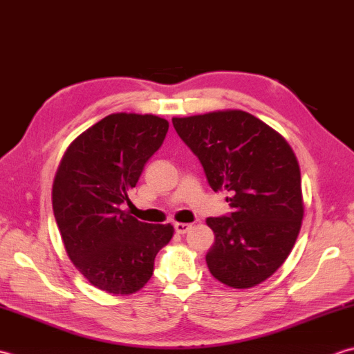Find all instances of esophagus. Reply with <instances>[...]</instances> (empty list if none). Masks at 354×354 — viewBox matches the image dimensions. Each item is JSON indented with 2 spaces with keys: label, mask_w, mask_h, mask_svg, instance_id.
Here are the masks:
<instances>
[{
  "label": "esophagus",
  "mask_w": 354,
  "mask_h": 354,
  "mask_svg": "<svg viewBox=\"0 0 354 354\" xmlns=\"http://www.w3.org/2000/svg\"><path fill=\"white\" fill-rule=\"evenodd\" d=\"M192 228V224H185V223H176L175 224V230H176V233H179V234H184V233H187Z\"/></svg>",
  "instance_id": "34e87169"
}]
</instances>
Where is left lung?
Returning <instances> with one entry per match:
<instances>
[{"label":"left lung","instance_id":"left-lung-1","mask_svg":"<svg viewBox=\"0 0 354 354\" xmlns=\"http://www.w3.org/2000/svg\"><path fill=\"white\" fill-rule=\"evenodd\" d=\"M213 192H227L230 216L207 218L214 244L207 267L219 282L250 288L286 259L304 218L301 169L290 144L244 110L171 118Z\"/></svg>","mask_w":354,"mask_h":354}]
</instances>
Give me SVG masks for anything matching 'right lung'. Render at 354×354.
I'll return each mask as SVG.
<instances>
[{
	"label": "right lung",
	"instance_id": "add662e5",
	"mask_svg": "<svg viewBox=\"0 0 354 354\" xmlns=\"http://www.w3.org/2000/svg\"><path fill=\"white\" fill-rule=\"evenodd\" d=\"M167 130L156 115L112 113L75 138L58 165L52 205L61 239L78 272L102 292L141 290L175 232L121 210Z\"/></svg>",
	"mask_w": 354,
	"mask_h": 354
}]
</instances>
